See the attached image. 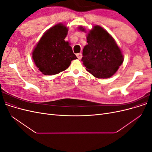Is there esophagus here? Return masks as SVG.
<instances>
[{
  "mask_svg": "<svg viewBox=\"0 0 152 152\" xmlns=\"http://www.w3.org/2000/svg\"><path fill=\"white\" fill-rule=\"evenodd\" d=\"M76 56H77V58L79 59H80L82 58V53H78V54H76Z\"/></svg>",
  "mask_w": 152,
  "mask_h": 152,
  "instance_id": "34e87169",
  "label": "esophagus"
}]
</instances>
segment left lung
I'll return each mask as SVG.
<instances>
[{"instance_id":"left-lung-1","label":"left lung","mask_w":152,"mask_h":152,"mask_svg":"<svg viewBox=\"0 0 152 152\" xmlns=\"http://www.w3.org/2000/svg\"><path fill=\"white\" fill-rule=\"evenodd\" d=\"M80 29L84 30L82 27ZM82 61L87 70L99 79L112 77L124 61L121 50L108 32L99 26H94L87 34Z\"/></svg>"}]
</instances>
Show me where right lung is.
<instances>
[{
  "instance_id": "1",
  "label": "right lung",
  "mask_w": 152,
  "mask_h": 152,
  "mask_svg": "<svg viewBox=\"0 0 152 152\" xmlns=\"http://www.w3.org/2000/svg\"><path fill=\"white\" fill-rule=\"evenodd\" d=\"M67 28L58 24L48 30L33 52V59L39 70L45 75H53L65 70L77 58L65 39Z\"/></svg>"
}]
</instances>
